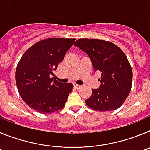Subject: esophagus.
<instances>
[{"label": "esophagus", "mask_w": 150, "mask_h": 150, "mask_svg": "<svg viewBox=\"0 0 150 150\" xmlns=\"http://www.w3.org/2000/svg\"><path fill=\"white\" fill-rule=\"evenodd\" d=\"M74 88H76V89H79V88H80V87H81V86H79V85L74 84Z\"/></svg>", "instance_id": "esophagus-1"}]
</instances>
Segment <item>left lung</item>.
<instances>
[{"instance_id": "obj_1", "label": "left lung", "mask_w": 150, "mask_h": 150, "mask_svg": "<svg viewBox=\"0 0 150 150\" xmlns=\"http://www.w3.org/2000/svg\"><path fill=\"white\" fill-rule=\"evenodd\" d=\"M88 55L94 71H99L100 85L92 89L86 104L98 111L118 109L129 95L132 83V70L122 50L108 41L79 39L74 43Z\"/></svg>"}]
</instances>
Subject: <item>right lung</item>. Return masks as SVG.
Here are the masks:
<instances>
[{"mask_svg": "<svg viewBox=\"0 0 150 150\" xmlns=\"http://www.w3.org/2000/svg\"><path fill=\"white\" fill-rule=\"evenodd\" d=\"M75 39L49 38L27 50L18 62L16 83L22 100L40 113H51L63 108L73 85L57 81L50 75L63 60Z\"/></svg>", "mask_w": 150, "mask_h": 150, "instance_id": "1", "label": "right lung"}]
</instances>
